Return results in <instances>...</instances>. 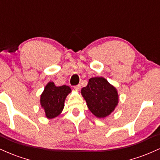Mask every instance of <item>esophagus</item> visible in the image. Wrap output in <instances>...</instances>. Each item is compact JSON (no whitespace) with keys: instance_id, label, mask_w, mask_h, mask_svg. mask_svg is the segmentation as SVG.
Returning <instances> with one entry per match:
<instances>
[{"instance_id":"esophagus-1","label":"esophagus","mask_w":160,"mask_h":160,"mask_svg":"<svg viewBox=\"0 0 160 160\" xmlns=\"http://www.w3.org/2000/svg\"><path fill=\"white\" fill-rule=\"evenodd\" d=\"M80 87H81V86H80V84H78V85L75 86H74L75 90H76V91H79V90H80Z\"/></svg>"}]
</instances>
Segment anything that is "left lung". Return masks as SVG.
<instances>
[{
	"label": "left lung",
	"mask_w": 160,
	"mask_h": 160,
	"mask_svg": "<svg viewBox=\"0 0 160 160\" xmlns=\"http://www.w3.org/2000/svg\"><path fill=\"white\" fill-rule=\"evenodd\" d=\"M81 95L89 111L98 118L108 117L119 103L117 89L102 77L89 79L87 86L81 89Z\"/></svg>",
	"instance_id": "obj_1"
}]
</instances>
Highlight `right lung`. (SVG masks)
Instances as JSON below:
<instances>
[{"instance_id": "obj_1", "label": "right lung", "mask_w": 160, "mask_h": 160, "mask_svg": "<svg viewBox=\"0 0 160 160\" xmlns=\"http://www.w3.org/2000/svg\"><path fill=\"white\" fill-rule=\"evenodd\" d=\"M71 92V88L66 85L56 86L53 82L47 84L40 95V103L47 118L51 120L62 113L66 97Z\"/></svg>"}]
</instances>
